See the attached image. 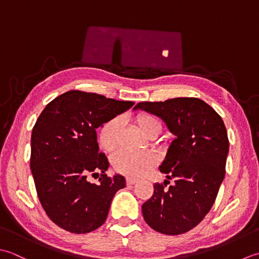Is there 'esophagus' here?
Masks as SVG:
<instances>
[{
	"label": "esophagus",
	"mask_w": 259,
	"mask_h": 259,
	"mask_svg": "<svg viewBox=\"0 0 259 259\" xmlns=\"http://www.w3.org/2000/svg\"><path fill=\"white\" fill-rule=\"evenodd\" d=\"M137 182L136 179H133V178H126V183L127 184H135Z\"/></svg>",
	"instance_id": "esophagus-1"
}]
</instances>
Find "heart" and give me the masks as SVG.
<instances>
[{"label":"heart","instance_id":"obj_1","mask_svg":"<svg viewBox=\"0 0 259 259\" xmlns=\"http://www.w3.org/2000/svg\"><path fill=\"white\" fill-rule=\"evenodd\" d=\"M135 122L139 128L147 136L161 132V123L155 116L151 114H140L136 116ZM122 122L118 117L107 120L99 131V146L105 152H113L118 146L119 132ZM157 163V156L152 152L133 153L120 151L113 157V166L118 173L124 176L137 178L145 174Z\"/></svg>","mask_w":259,"mask_h":259}]
</instances>
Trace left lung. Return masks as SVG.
Wrapping results in <instances>:
<instances>
[{
  "mask_svg": "<svg viewBox=\"0 0 259 259\" xmlns=\"http://www.w3.org/2000/svg\"><path fill=\"white\" fill-rule=\"evenodd\" d=\"M160 117L177 139L172 141L160 171L170 181L155 183L142 205L144 220L165 235L191 230L212 207L226 174L229 140L223 118L203 100L178 97L141 102L135 106Z\"/></svg>",
  "mask_w": 259,
  "mask_h": 259,
  "instance_id": "8db88e82",
  "label": "left lung"
}]
</instances>
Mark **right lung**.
I'll return each mask as SVG.
<instances>
[{
  "label": "right lung",
  "mask_w": 259,
  "mask_h": 259,
  "mask_svg": "<svg viewBox=\"0 0 259 259\" xmlns=\"http://www.w3.org/2000/svg\"><path fill=\"white\" fill-rule=\"evenodd\" d=\"M133 102L70 91L47 105L31 135L30 167L42 208L54 223L72 234H87L107 218L122 176L108 177L96 128L133 106ZM99 174L98 184L88 180Z\"/></svg>",
  "instance_id": "right-lung-1"
}]
</instances>
